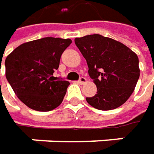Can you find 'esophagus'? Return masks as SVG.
<instances>
[{
	"mask_svg": "<svg viewBox=\"0 0 154 154\" xmlns=\"http://www.w3.org/2000/svg\"><path fill=\"white\" fill-rule=\"evenodd\" d=\"M86 82H87V79H86V78L84 77H80V79L78 80V83H79L80 84H85Z\"/></svg>",
	"mask_w": 154,
	"mask_h": 154,
	"instance_id": "1",
	"label": "esophagus"
}]
</instances>
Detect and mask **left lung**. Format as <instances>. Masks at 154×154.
I'll use <instances>...</instances> for the list:
<instances>
[{"label":"left lung","instance_id":"8db88e82","mask_svg":"<svg viewBox=\"0 0 154 154\" xmlns=\"http://www.w3.org/2000/svg\"><path fill=\"white\" fill-rule=\"evenodd\" d=\"M75 44L87 61L97 94L87 97L90 106L111 110L130 97L140 77L139 58L127 45L100 34L76 38Z\"/></svg>","mask_w":154,"mask_h":154}]
</instances>
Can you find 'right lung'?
Returning <instances> with one entry per match:
<instances>
[{
    "label": "right lung",
    "mask_w": 154,
    "mask_h": 154,
    "mask_svg": "<svg viewBox=\"0 0 154 154\" xmlns=\"http://www.w3.org/2000/svg\"><path fill=\"white\" fill-rule=\"evenodd\" d=\"M70 38L47 37L26 42L5 60L6 77L17 97L28 108L51 111L62 103L70 83L52 77Z\"/></svg>",
    "instance_id": "1"
}]
</instances>
